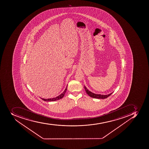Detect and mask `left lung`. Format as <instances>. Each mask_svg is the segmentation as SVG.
I'll return each instance as SVG.
<instances>
[{"label":"left lung","mask_w":149,"mask_h":149,"mask_svg":"<svg viewBox=\"0 0 149 149\" xmlns=\"http://www.w3.org/2000/svg\"><path fill=\"white\" fill-rule=\"evenodd\" d=\"M85 90L86 91V93L88 95V96L93 97L94 98H98V99H105L107 98L108 97H109L113 93H110L108 95H101V94H96L95 93H92L90 91H88L87 88H86V87L84 86Z\"/></svg>","instance_id":"1"}]
</instances>
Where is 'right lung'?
Here are the masks:
<instances>
[{
  "label": "right lung",
  "instance_id": "obj_1",
  "mask_svg": "<svg viewBox=\"0 0 149 149\" xmlns=\"http://www.w3.org/2000/svg\"><path fill=\"white\" fill-rule=\"evenodd\" d=\"M67 87L65 88V90L63 92V93L61 94V95H59V96H58V97H54V98H49V99H44V98H41L42 99V100L45 101H47V102H51V101H54L58 100H59V99H61L62 98H63V97L64 96L65 94V92H66V91L67 90Z\"/></svg>",
  "mask_w": 149,
  "mask_h": 149
}]
</instances>
